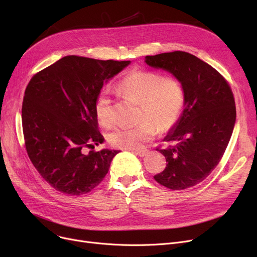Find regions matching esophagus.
Listing matches in <instances>:
<instances>
[{
  "instance_id": "esophagus-1",
  "label": "esophagus",
  "mask_w": 257,
  "mask_h": 257,
  "mask_svg": "<svg viewBox=\"0 0 257 257\" xmlns=\"http://www.w3.org/2000/svg\"><path fill=\"white\" fill-rule=\"evenodd\" d=\"M134 154L136 155H138V156H140V157H144V156H146L148 153H149V151L148 150H134V151H132Z\"/></svg>"
}]
</instances>
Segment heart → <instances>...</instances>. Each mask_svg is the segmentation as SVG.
<instances>
[{"instance_id":"1","label":"heart","mask_w":257,"mask_h":257,"mask_svg":"<svg viewBox=\"0 0 257 257\" xmlns=\"http://www.w3.org/2000/svg\"><path fill=\"white\" fill-rule=\"evenodd\" d=\"M125 98L140 103L139 120L132 128H117L108 140L113 147L127 150H138L151 141L157 132L171 129L181 112L183 90L177 80L164 78L147 71H133L118 84ZM96 114L104 127L114 124L112 101L106 90L99 93L96 100Z\"/></svg>"}]
</instances>
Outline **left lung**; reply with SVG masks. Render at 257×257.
Listing matches in <instances>:
<instances>
[{"label": "left lung", "instance_id": "left-lung-1", "mask_svg": "<svg viewBox=\"0 0 257 257\" xmlns=\"http://www.w3.org/2000/svg\"><path fill=\"white\" fill-rule=\"evenodd\" d=\"M145 62L172 74L183 89V111L164 140L173 145L158 150L168 164L154 179L185 190L203 181L223 157L236 118L233 93L217 70L190 53H161Z\"/></svg>", "mask_w": 257, "mask_h": 257}]
</instances>
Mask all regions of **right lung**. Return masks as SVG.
<instances>
[{
    "label": "right lung",
    "mask_w": 257,
    "mask_h": 257,
    "mask_svg": "<svg viewBox=\"0 0 257 257\" xmlns=\"http://www.w3.org/2000/svg\"><path fill=\"white\" fill-rule=\"evenodd\" d=\"M130 61L65 56L35 74L22 107L26 150L53 188L66 195L89 193L103 180L118 150L84 153L104 142L96 100L104 83Z\"/></svg>",
    "instance_id": "obj_1"
}]
</instances>
